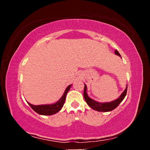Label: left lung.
<instances>
[{
  "label": "left lung",
  "instance_id": "8db88e82",
  "mask_svg": "<svg viewBox=\"0 0 150 150\" xmlns=\"http://www.w3.org/2000/svg\"><path fill=\"white\" fill-rule=\"evenodd\" d=\"M115 54L118 55V56L121 57V55L117 50L115 51ZM127 89H128V85L126 88V89L124 90V92L122 93L120 97L117 99L114 100V101L110 102H98L97 101L90 98L88 96L87 93V86L85 85V88H84V98H85L86 102L91 108H93V110H97V111L100 112H108V111H111V110H114L116 107H117L119 104L122 102V100L124 99L125 96H126L127 93Z\"/></svg>",
  "mask_w": 150,
  "mask_h": 150
}]
</instances>
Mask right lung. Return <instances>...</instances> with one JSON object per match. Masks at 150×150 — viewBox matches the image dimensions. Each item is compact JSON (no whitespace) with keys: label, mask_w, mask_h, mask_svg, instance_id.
Segmentation results:
<instances>
[{"label":"right lung","mask_w":150,"mask_h":150,"mask_svg":"<svg viewBox=\"0 0 150 150\" xmlns=\"http://www.w3.org/2000/svg\"><path fill=\"white\" fill-rule=\"evenodd\" d=\"M71 86V85H69L66 88L62 97L56 103L52 104H43V105H33V104L28 103V104H29V106L31 107V108L34 111H35L37 113L40 115H51L57 113L63 106V104L65 103V98H66V95L67 92L69 91V89H70Z\"/></svg>","instance_id":"1"}]
</instances>
